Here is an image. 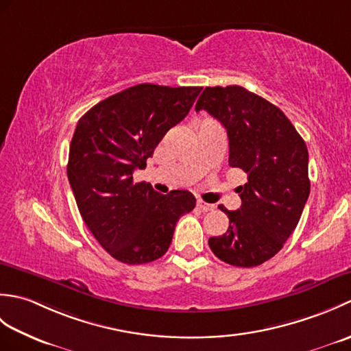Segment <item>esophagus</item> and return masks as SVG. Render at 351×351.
<instances>
[{
    "label": "esophagus",
    "mask_w": 351,
    "mask_h": 351,
    "mask_svg": "<svg viewBox=\"0 0 351 351\" xmlns=\"http://www.w3.org/2000/svg\"><path fill=\"white\" fill-rule=\"evenodd\" d=\"M197 208L200 211H204V213H208V211H213L214 210V205H211V204H206V202H204V200H197Z\"/></svg>",
    "instance_id": "esophagus-1"
}]
</instances>
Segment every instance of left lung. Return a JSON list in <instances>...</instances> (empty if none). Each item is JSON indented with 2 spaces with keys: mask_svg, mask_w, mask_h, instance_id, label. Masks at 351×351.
<instances>
[{
  "mask_svg": "<svg viewBox=\"0 0 351 351\" xmlns=\"http://www.w3.org/2000/svg\"><path fill=\"white\" fill-rule=\"evenodd\" d=\"M200 110L226 128L229 166L247 173L237 189L241 206H219L229 217L226 234L208 244L223 263L261 265L283 247L309 197L306 143L280 108L241 86L205 87Z\"/></svg>",
  "mask_w": 351,
  "mask_h": 351,
  "instance_id": "1",
  "label": "left lung"
}]
</instances>
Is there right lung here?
Returning a JSON list of instances; mask_svg holds the SVG:
<instances>
[{
    "label": "right lung",
    "mask_w": 351,
    "mask_h": 351,
    "mask_svg": "<svg viewBox=\"0 0 351 351\" xmlns=\"http://www.w3.org/2000/svg\"><path fill=\"white\" fill-rule=\"evenodd\" d=\"M202 87L137 84L101 101L80 119L69 147L68 180L81 217L114 259L137 265L167 252L190 191L160 195L134 182L136 169L189 114Z\"/></svg>",
    "instance_id": "1"
}]
</instances>
